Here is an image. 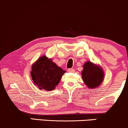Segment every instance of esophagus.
<instances>
[{"label": "esophagus", "mask_w": 128, "mask_h": 128, "mask_svg": "<svg viewBox=\"0 0 128 128\" xmlns=\"http://www.w3.org/2000/svg\"><path fill=\"white\" fill-rule=\"evenodd\" d=\"M74 71H75V70L74 68H68V72H74Z\"/></svg>", "instance_id": "obj_1"}]
</instances>
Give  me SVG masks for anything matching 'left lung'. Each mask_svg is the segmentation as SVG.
I'll return each mask as SVG.
<instances>
[{
	"mask_svg": "<svg viewBox=\"0 0 128 128\" xmlns=\"http://www.w3.org/2000/svg\"><path fill=\"white\" fill-rule=\"evenodd\" d=\"M104 72L100 66L91 61H86L83 65L81 72L82 79L89 89L98 88L104 81Z\"/></svg>",
	"mask_w": 128,
	"mask_h": 128,
	"instance_id": "obj_1",
	"label": "left lung"
}]
</instances>
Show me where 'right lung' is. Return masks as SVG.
Here are the masks:
<instances>
[{
  "label": "right lung",
  "instance_id": "right-lung-1",
  "mask_svg": "<svg viewBox=\"0 0 128 128\" xmlns=\"http://www.w3.org/2000/svg\"><path fill=\"white\" fill-rule=\"evenodd\" d=\"M66 72L51 58L43 55L32 64L30 74L33 84L39 89L51 91L55 89Z\"/></svg>",
  "mask_w": 128,
  "mask_h": 128
}]
</instances>
